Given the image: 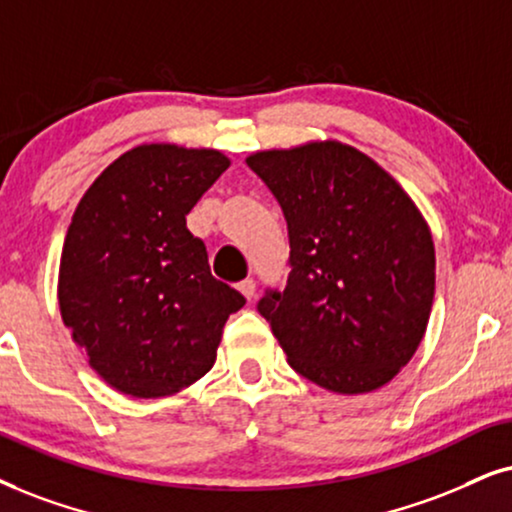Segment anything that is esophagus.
Wrapping results in <instances>:
<instances>
[{"instance_id": "1", "label": "esophagus", "mask_w": 512, "mask_h": 512, "mask_svg": "<svg viewBox=\"0 0 512 512\" xmlns=\"http://www.w3.org/2000/svg\"><path fill=\"white\" fill-rule=\"evenodd\" d=\"M238 290H241L245 300H252V297H255V281H252V278H245V281L238 283Z\"/></svg>"}]
</instances>
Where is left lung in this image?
I'll list each match as a JSON object with an SVG mask.
<instances>
[{
    "label": "left lung",
    "instance_id": "left-lung-1",
    "mask_svg": "<svg viewBox=\"0 0 512 512\" xmlns=\"http://www.w3.org/2000/svg\"><path fill=\"white\" fill-rule=\"evenodd\" d=\"M245 163L288 222V283L257 302L288 364L338 394L387 385L416 354L435 300V245L416 203L333 139Z\"/></svg>",
    "mask_w": 512,
    "mask_h": 512
}]
</instances>
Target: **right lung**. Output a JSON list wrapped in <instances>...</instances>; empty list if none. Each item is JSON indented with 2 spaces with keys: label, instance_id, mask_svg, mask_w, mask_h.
I'll list each match as a JSON object with an SVG mask.
<instances>
[{
  "label": "right lung",
  "instance_id": "add662e5",
  "mask_svg": "<svg viewBox=\"0 0 512 512\" xmlns=\"http://www.w3.org/2000/svg\"><path fill=\"white\" fill-rule=\"evenodd\" d=\"M229 158L141 144L77 203L58 269V307L89 366L122 394L167 397L210 371L245 297L210 274L186 215Z\"/></svg>",
  "mask_w": 512,
  "mask_h": 512
}]
</instances>
